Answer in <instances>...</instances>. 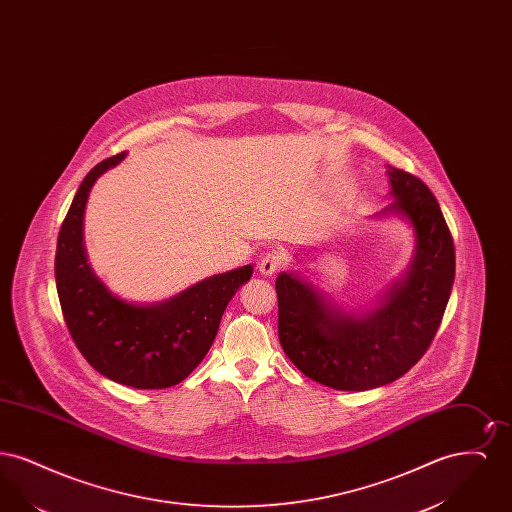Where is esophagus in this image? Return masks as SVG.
I'll use <instances>...</instances> for the list:
<instances>
[{
    "label": "esophagus",
    "instance_id": "1",
    "mask_svg": "<svg viewBox=\"0 0 512 512\" xmlns=\"http://www.w3.org/2000/svg\"><path fill=\"white\" fill-rule=\"evenodd\" d=\"M282 267V255L278 251H268L259 261V272L265 276H272Z\"/></svg>",
    "mask_w": 512,
    "mask_h": 512
}]
</instances>
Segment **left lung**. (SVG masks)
<instances>
[{"label":"left lung","instance_id":"left-lung-1","mask_svg":"<svg viewBox=\"0 0 512 512\" xmlns=\"http://www.w3.org/2000/svg\"><path fill=\"white\" fill-rule=\"evenodd\" d=\"M388 169L395 199L382 215L411 222L416 251L378 309L347 315L297 274L276 278L284 353L307 378L334 390H372L409 372L434 340L455 280V245L436 197L411 172Z\"/></svg>","mask_w":512,"mask_h":512}]
</instances>
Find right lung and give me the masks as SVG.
Here are the masks:
<instances>
[{
  "label": "right lung",
  "mask_w": 512,
  "mask_h": 512,
  "mask_svg": "<svg viewBox=\"0 0 512 512\" xmlns=\"http://www.w3.org/2000/svg\"><path fill=\"white\" fill-rule=\"evenodd\" d=\"M124 155L101 161L82 180L59 230L55 284L69 334L99 374L136 390H163L203 361L228 301L253 267L211 276L155 305H132L109 292L88 265L82 222L94 182Z\"/></svg>",
  "instance_id": "add662e5"
}]
</instances>
